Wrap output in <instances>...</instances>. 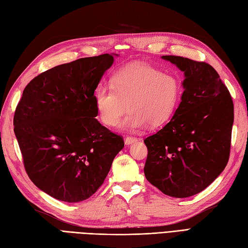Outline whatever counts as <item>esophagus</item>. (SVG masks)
<instances>
[{"instance_id":"obj_1","label":"esophagus","mask_w":248,"mask_h":248,"mask_svg":"<svg viewBox=\"0 0 248 248\" xmlns=\"http://www.w3.org/2000/svg\"><path fill=\"white\" fill-rule=\"evenodd\" d=\"M137 140H138V139H137V138H133V137H126V139H125V144H126V145H130V144L136 143Z\"/></svg>"}]
</instances>
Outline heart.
<instances>
[{"label":"heart","instance_id":"b5f03b06","mask_svg":"<svg viewBox=\"0 0 248 248\" xmlns=\"http://www.w3.org/2000/svg\"><path fill=\"white\" fill-rule=\"evenodd\" d=\"M183 93L180 78L146 63H132L117 71L110 85H101L95 92V104L101 122L117 126L129 108L122 127L143 129L149 123H166L177 109Z\"/></svg>","mask_w":248,"mask_h":248}]
</instances>
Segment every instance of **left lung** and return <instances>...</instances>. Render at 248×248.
I'll return each mask as SVG.
<instances>
[{"label": "left lung", "mask_w": 248, "mask_h": 248, "mask_svg": "<svg viewBox=\"0 0 248 248\" xmlns=\"http://www.w3.org/2000/svg\"><path fill=\"white\" fill-rule=\"evenodd\" d=\"M163 58L185 73V91L170 122L144 140V173L166 195L185 198L203 191L227 165L233 104L211 64L182 56Z\"/></svg>", "instance_id": "8db88e82"}]
</instances>
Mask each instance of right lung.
Here are the masks:
<instances>
[{"label": "right lung", "instance_id": "1", "mask_svg": "<svg viewBox=\"0 0 248 248\" xmlns=\"http://www.w3.org/2000/svg\"><path fill=\"white\" fill-rule=\"evenodd\" d=\"M110 54L80 58L27 84L13 125L25 170L48 195L65 202L90 198L102 186L123 137L98 122L95 90Z\"/></svg>", "mask_w": 248, "mask_h": 248}]
</instances>
